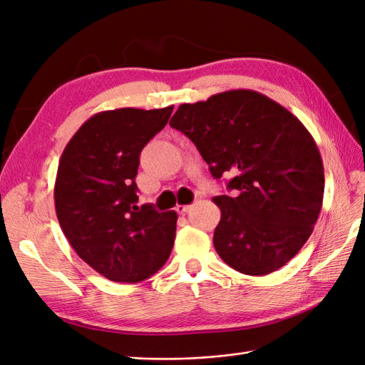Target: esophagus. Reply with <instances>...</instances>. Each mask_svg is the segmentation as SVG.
I'll use <instances>...</instances> for the list:
<instances>
[{
  "mask_svg": "<svg viewBox=\"0 0 365 365\" xmlns=\"http://www.w3.org/2000/svg\"><path fill=\"white\" fill-rule=\"evenodd\" d=\"M190 208H191V205H177V207H175V211H177V213H179V215H185L186 211H188Z\"/></svg>",
  "mask_w": 365,
  "mask_h": 365,
  "instance_id": "34e87169",
  "label": "esophagus"
}]
</instances>
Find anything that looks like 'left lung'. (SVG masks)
<instances>
[{
  "mask_svg": "<svg viewBox=\"0 0 365 365\" xmlns=\"http://www.w3.org/2000/svg\"><path fill=\"white\" fill-rule=\"evenodd\" d=\"M200 152L215 179L232 175L213 244L228 266L267 275L308 241L324 200V163L297 116L253 90L182 104L169 121Z\"/></svg>",
  "mask_w": 365,
  "mask_h": 365,
  "instance_id": "obj_1",
  "label": "left lung"
}]
</instances>
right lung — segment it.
<instances>
[{"label":"right lung","instance_id":"add662e5","mask_svg":"<svg viewBox=\"0 0 365 365\" xmlns=\"http://www.w3.org/2000/svg\"><path fill=\"white\" fill-rule=\"evenodd\" d=\"M174 106L99 112L68 141L57 168L54 203L74 252L118 283L154 275L171 255L175 211L138 207L140 154L163 129Z\"/></svg>","mask_w":365,"mask_h":365}]
</instances>
